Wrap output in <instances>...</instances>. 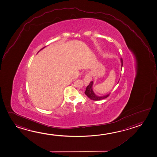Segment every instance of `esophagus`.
<instances>
[{
  "label": "esophagus",
  "mask_w": 157,
  "mask_h": 157,
  "mask_svg": "<svg viewBox=\"0 0 157 157\" xmlns=\"http://www.w3.org/2000/svg\"><path fill=\"white\" fill-rule=\"evenodd\" d=\"M91 79H92V77H91V75L90 73H87L86 75H85L84 78V82L85 86H87L90 83Z\"/></svg>",
  "instance_id": "34e87169"
}]
</instances>
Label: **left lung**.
Instances as JSON below:
<instances>
[{
    "label": "left lung",
    "instance_id": "1",
    "mask_svg": "<svg viewBox=\"0 0 157 157\" xmlns=\"http://www.w3.org/2000/svg\"><path fill=\"white\" fill-rule=\"evenodd\" d=\"M121 67H122L123 66V59L121 58ZM93 83H94V82L91 81L90 82V84L87 85L85 91V95H86L90 99L94 101L101 100H103V99L107 98L109 96V95H110V94H108L107 95L102 96H99L96 95L93 90Z\"/></svg>",
    "mask_w": 157,
    "mask_h": 157
}]
</instances>
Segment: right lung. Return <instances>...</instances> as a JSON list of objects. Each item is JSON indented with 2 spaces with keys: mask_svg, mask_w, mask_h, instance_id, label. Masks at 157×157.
<instances>
[{
  "mask_svg": "<svg viewBox=\"0 0 157 157\" xmlns=\"http://www.w3.org/2000/svg\"><path fill=\"white\" fill-rule=\"evenodd\" d=\"M44 48H45V47H44V48H42V49H44Z\"/></svg>",
  "mask_w": 157,
  "mask_h": 157,
  "instance_id": "1",
  "label": "right lung"
}]
</instances>
